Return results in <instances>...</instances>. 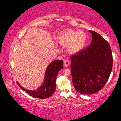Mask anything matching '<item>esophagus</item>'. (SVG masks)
<instances>
[{
	"label": "esophagus",
	"instance_id": "1",
	"mask_svg": "<svg viewBox=\"0 0 121 121\" xmlns=\"http://www.w3.org/2000/svg\"><path fill=\"white\" fill-rule=\"evenodd\" d=\"M70 64V63H69V61L68 60H65L64 62V65L65 67H67L68 66V65H69Z\"/></svg>",
	"mask_w": 121,
	"mask_h": 121
}]
</instances>
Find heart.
<instances>
[{
	"mask_svg": "<svg viewBox=\"0 0 121 121\" xmlns=\"http://www.w3.org/2000/svg\"><path fill=\"white\" fill-rule=\"evenodd\" d=\"M58 40L61 45L67 46L68 52L70 54H76L84 48L87 38L83 31L68 30L59 35Z\"/></svg>",
	"mask_w": 121,
	"mask_h": 121,
	"instance_id": "heart-1",
	"label": "heart"
}]
</instances>
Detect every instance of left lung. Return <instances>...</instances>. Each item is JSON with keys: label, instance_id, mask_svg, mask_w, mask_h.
I'll list each match as a JSON object with an SVG mask.
<instances>
[{"label": "left lung", "instance_id": "8db88e82", "mask_svg": "<svg viewBox=\"0 0 121 121\" xmlns=\"http://www.w3.org/2000/svg\"><path fill=\"white\" fill-rule=\"evenodd\" d=\"M92 36L87 48L70 56L72 81L82 95L99 91L108 80L112 67V56L108 43L97 32Z\"/></svg>", "mask_w": 121, "mask_h": 121}]
</instances>
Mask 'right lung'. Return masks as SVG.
<instances>
[{
  "label": "right lung",
  "mask_w": 121,
  "mask_h": 121,
  "mask_svg": "<svg viewBox=\"0 0 121 121\" xmlns=\"http://www.w3.org/2000/svg\"><path fill=\"white\" fill-rule=\"evenodd\" d=\"M63 60H56L51 62L47 67L43 83L35 91L24 89L17 81V85L23 91H26L32 97L46 99L51 97L56 91V78L59 71L63 68Z\"/></svg>",
  "instance_id": "obj_1"
}]
</instances>
